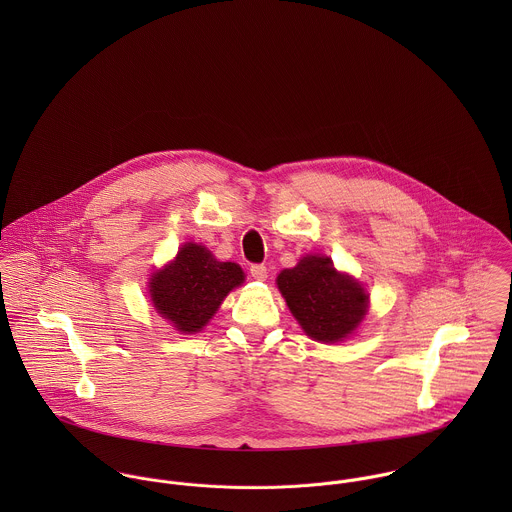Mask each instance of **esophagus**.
<instances>
[{"label": "esophagus", "instance_id": "obj_1", "mask_svg": "<svg viewBox=\"0 0 512 512\" xmlns=\"http://www.w3.org/2000/svg\"><path fill=\"white\" fill-rule=\"evenodd\" d=\"M250 274L254 280H266L268 278V268L264 264H252Z\"/></svg>", "mask_w": 512, "mask_h": 512}]
</instances>
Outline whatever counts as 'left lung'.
Returning a JSON list of instances; mask_svg holds the SVG:
<instances>
[{"mask_svg":"<svg viewBox=\"0 0 512 512\" xmlns=\"http://www.w3.org/2000/svg\"><path fill=\"white\" fill-rule=\"evenodd\" d=\"M293 317L303 331L323 343L351 335L365 317L368 295L359 282L339 274L327 256H305L278 276Z\"/></svg>","mask_w":512,"mask_h":512,"instance_id":"8db88e82","label":"left lung"}]
</instances>
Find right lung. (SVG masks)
I'll return each mask as SVG.
<instances>
[{
  "label": "right lung",
  "mask_w": 512,
  "mask_h": 512,
  "mask_svg": "<svg viewBox=\"0 0 512 512\" xmlns=\"http://www.w3.org/2000/svg\"><path fill=\"white\" fill-rule=\"evenodd\" d=\"M244 282L234 262H219L201 244H185L175 262L151 278V301L177 331L197 333L228 292Z\"/></svg>",
  "instance_id": "add662e5"
}]
</instances>
